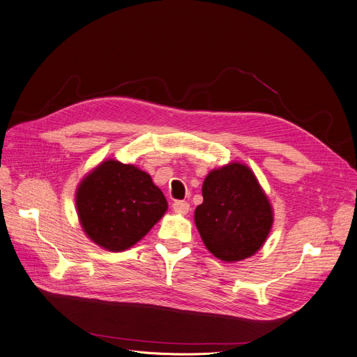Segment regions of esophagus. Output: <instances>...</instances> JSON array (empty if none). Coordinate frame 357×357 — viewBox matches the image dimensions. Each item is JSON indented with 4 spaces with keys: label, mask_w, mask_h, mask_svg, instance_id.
<instances>
[{
    "label": "esophagus",
    "mask_w": 357,
    "mask_h": 357,
    "mask_svg": "<svg viewBox=\"0 0 357 357\" xmlns=\"http://www.w3.org/2000/svg\"><path fill=\"white\" fill-rule=\"evenodd\" d=\"M173 208H174V212H177L180 215H185V213H188V211H190V204H188L187 202H183V200H177L173 203Z\"/></svg>",
    "instance_id": "1"
}]
</instances>
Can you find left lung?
<instances>
[{
  "instance_id": "8db88e82",
  "label": "left lung",
  "mask_w": 357,
  "mask_h": 357,
  "mask_svg": "<svg viewBox=\"0 0 357 357\" xmlns=\"http://www.w3.org/2000/svg\"><path fill=\"white\" fill-rule=\"evenodd\" d=\"M202 195L195 223L208 252L225 262L254 257L274 223V208L254 172L236 161L219 167L206 176Z\"/></svg>"
}]
</instances>
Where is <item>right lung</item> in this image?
Returning <instances> with one entry per match:
<instances>
[{
    "mask_svg": "<svg viewBox=\"0 0 357 357\" xmlns=\"http://www.w3.org/2000/svg\"><path fill=\"white\" fill-rule=\"evenodd\" d=\"M75 200L83 232L111 252L139 242L169 208L149 173L112 158L80 180Z\"/></svg>",
    "mask_w": 357,
    "mask_h": 357,
    "instance_id": "obj_1",
    "label": "right lung"
}]
</instances>
